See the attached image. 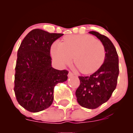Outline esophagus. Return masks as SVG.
<instances>
[{"label":"esophagus","instance_id":"34e87169","mask_svg":"<svg viewBox=\"0 0 133 133\" xmlns=\"http://www.w3.org/2000/svg\"><path fill=\"white\" fill-rule=\"evenodd\" d=\"M73 76H74V74H73V73L72 72H71V71L69 72V73H68V77H72Z\"/></svg>","mask_w":133,"mask_h":133}]
</instances>
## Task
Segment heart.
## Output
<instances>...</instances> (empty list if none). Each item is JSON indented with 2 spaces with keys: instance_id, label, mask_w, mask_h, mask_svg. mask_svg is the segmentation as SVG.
<instances>
[{
  "instance_id": "b5f03b06",
  "label": "heart",
  "mask_w": 133,
  "mask_h": 133,
  "mask_svg": "<svg viewBox=\"0 0 133 133\" xmlns=\"http://www.w3.org/2000/svg\"><path fill=\"white\" fill-rule=\"evenodd\" d=\"M51 53L61 67L71 63L74 56V63L83 74L97 71L103 64L106 56L103 44L89 35L65 36L62 42L52 45Z\"/></svg>"
}]
</instances>
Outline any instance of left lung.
Returning <instances> with one entry per match:
<instances>
[{
	"mask_svg": "<svg viewBox=\"0 0 133 133\" xmlns=\"http://www.w3.org/2000/svg\"><path fill=\"white\" fill-rule=\"evenodd\" d=\"M89 33L98 38L103 44L106 56L104 63L94 74L79 76L80 85L76 91L78 103L88 109H96L111 97L117 86L119 75L118 55L109 38L97 32Z\"/></svg>",
	"mask_w": 133,
	"mask_h": 133,
	"instance_id": "obj_1",
	"label": "left lung"
}]
</instances>
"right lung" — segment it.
Returning a JSON list of instances; mask_svg holds the SVG:
<instances>
[{
    "label": "right lung",
    "mask_w": 133,
    "mask_h": 133,
    "mask_svg": "<svg viewBox=\"0 0 133 133\" xmlns=\"http://www.w3.org/2000/svg\"><path fill=\"white\" fill-rule=\"evenodd\" d=\"M63 34L36 29L27 34L17 52L14 80L17 101L24 109L37 112L47 109L54 99V88L68 79L67 70L55 69L50 55L53 42Z\"/></svg>",
    "instance_id": "right-lung-1"
}]
</instances>
